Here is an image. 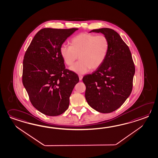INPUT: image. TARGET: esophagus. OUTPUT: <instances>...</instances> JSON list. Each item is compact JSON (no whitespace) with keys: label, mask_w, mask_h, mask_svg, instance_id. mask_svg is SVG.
Instances as JSON below:
<instances>
[{"label":"esophagus","mask_w":158,"mask_h":158,"mask_svg":"<svg viewBox=\"0 0 158 158\" xmlns=\"http://www.w3.org/2000/svg\"><path fill=\"white\" fill-rule=\"evenodd\" d=\"M79 78L80 81H81L82 79H83V76L82 75H79Z\"/></svg>","instance_id":"1"}]
</instances>
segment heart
<instances>
[{
    "instance_id": "1",
    "label": "heart",
    "mask_w": 158,
    "mask_h": 158,
    "mask_svg": "<svg viewBox=\"0 0 158 158\" xmlns=\"http://www.w3.org/2000/svg\"><path fill=\"white\" fill-rule=\"evenodd\" d=\"M109 48V41L105 35L84 32L71 39V46H61L60 54L68 66L73 65L79 56L80 60L70 69L77 74H84L102 66Z\"/></svg>"
}]
</instances>
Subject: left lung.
I'll return each instance as SVG.
<instances>
[{
	"label": "left lung",
	"mask_w": 158,
	"mask_h": 158,
	"mask_svg": "<svg viewBox=\"0 0 158 158\" xmlns=\"http://www.w3.org/2000/svg\"><path fill=\"white\" fill-rule=\"evenodd\" d=\"M89 32L102 33L109 41V48L102 66L83 78L86 87L85 97L89 105L98 112H112L131 92L134 63L128 46L116 31L104 28Z\"/></svg>",
	"instance_id": "left-lung-1"
}]
</instances>
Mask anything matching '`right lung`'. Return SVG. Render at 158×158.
Returning a JSON list of instances; mask_svg holds the SVG:
<instances>
[{
	"mask_svg": "<svg viewBox=\"0 0 158 158\" xmlns=\"http://www.w3.org/2000/svg\"><path fill=\"white\" fill-rule=\"evenodd\" d=\"M77 28H44L32 40L23 60L22 81L33 106L49 116L66 110L70 96L79 81L65 69L60 48Z\"/></svg>",
	"mask_w": 158,
	"mask_h": 158,
	"instance_id": "right-lung-1",
	"label": "right lung"
}]
</instances>
